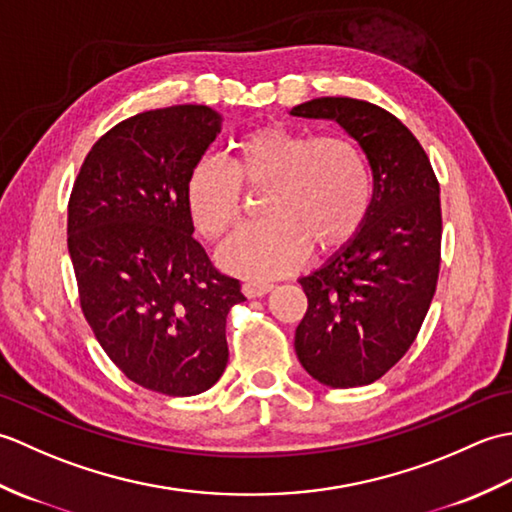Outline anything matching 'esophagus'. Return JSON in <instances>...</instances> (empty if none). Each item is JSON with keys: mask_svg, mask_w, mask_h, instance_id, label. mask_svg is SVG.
Masks as SVG:
<instances>
[{"mask_svg": "<svg viewBox=\"0 0 512 512\" xmlns=\"http://www.w3.org/2000/svg\"><path fill=\"white\" fill-rule=\"evenodd\" d=\"M275 286L273 284H268V281H246V284L242 286V290H244V295L246 297H264V295H268L270 290H273Z\"/></svg>", "mask_w": 512, "mask_h": 512, "instance_id": "34e87169", "label": "esophagus"}]
</instances>
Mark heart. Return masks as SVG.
<instances>
[{"label": "heart", "mask_w": 512, "mask_h": 512, "mask_svg": "<svg viewBox=\"0 0 512 512\" xmlns=\"http://www.w3.org/2000/svg\"><path fill=\"white\" fill-rule=\"evenodd\" d=\"M264 191V222L242 228L217 253L239 277L284 275L306 259L339 253L361 233L374 200L372 169L356 143L273 123L233 145L231 165L204 156L193 165L184 202L204 239L217 242L242 220L244 189Z\"/></svg>", "instance_id": "obj_1"}]
</instances>
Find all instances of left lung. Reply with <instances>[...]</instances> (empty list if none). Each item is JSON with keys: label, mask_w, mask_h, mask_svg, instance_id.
<instances>
[{"label": "left lung", "mask_w": 512, "mask_h": 512, "mask_svg": "<svg viewBox=\"0 0 512 512\" xmlns=\"http://www.w3.org/2000/svg\"><path fill=\"white\" fill-rule=\"evenodd\" d=\"M350 134L372 169L374 200L352 244L299 284L308 297L295 332L303 369L328 387H361L416 341L440 273V184L422 145L374 103L321 96L290 110Z\"/></svg>", "instance_id": "8db88e82"}]
</instances>
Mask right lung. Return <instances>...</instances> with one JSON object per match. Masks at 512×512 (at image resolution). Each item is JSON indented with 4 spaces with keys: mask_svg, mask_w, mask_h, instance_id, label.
Instances as JSON below:
<instances>
[{
    "mask_svg": "<svg viewBox=\"0 0 512 512\" xmlns=\"http://www.w3.org/2000/svg\"><path fill=\"white\" fill-rule=\"evenodd\" d=\"M222 125L206 105L127 118L96 140L70 193L68 250L85 319L129 380L167 396L220 380L228 310L246 301L193 237L184 202Z\"/></svg>",
    "mask_w": 512,
    "mask_h": 512,
    "instance_id": "obj_1",
    "label": "right lung"
}]
</instances>
